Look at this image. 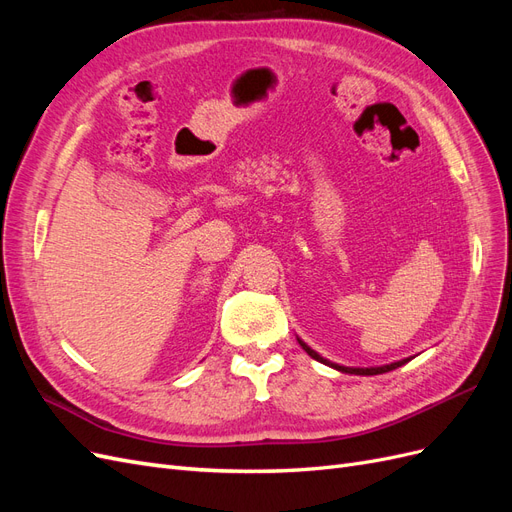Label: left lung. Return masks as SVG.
<instances>
[{"instance_id":"8db88e82","label":"left lung","mask_w":512,"mask_h":512,"mask_svg":"<svg viewBox=\"0 0 512 512\" xmlns=\"http://www.w3.org/2000/svg\"><path fill=\"white\" fill-rule=\"evenodd\" d=\"M299 339V337H297ZM299 344H301V348L312 356V359H316V361H320V363H324V365H329V367H333V369H337V371H342V374H354V376H378V374H386V371H393V369H397V367H401V365H406L410 359H401V361H395V363H391V365H382V367H344V365H337V363H331V361H327L324 359V356H320L316 350H312L309 348L303 339H299Z\"/></svg>"}]
</instances>
